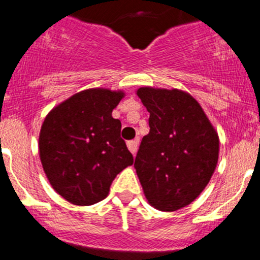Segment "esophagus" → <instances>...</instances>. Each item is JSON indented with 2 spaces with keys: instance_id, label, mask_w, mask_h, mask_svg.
I'll list each match as a JSON object with an SVG mask.
<instances>
[{
  "instance_id": "obj_1",
  "label": "esophagus",
  "mask_w": 260,
  "mask_h": 260,
  "mask_svg": "<svg viewBox=\"0 0 260 260\" xmlns=\"http://www.w3.org/2000/svg\"><path fill=\"white\" fill-rule=\"evenodd\" d=\"M138 145H139V139H134V140L127 141V148L129 150L133 153V155H135L136 150H138Z\"/></svg>"
}]
</instances>
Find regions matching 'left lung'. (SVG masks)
Returning <instances> with one entry per match:
<instances>
[{"label":"left lung","instance_id":"left-lung-1","mask_svg":"<svg viewBox=\"0 0 260 260\" xmlns=\"http://www.w3.org/2000/svg\"><path fill=\"white\" fill-rule=\"evenodd\" d=\"M149 130L134 167L149 204L176 211L200 196L218 159V136L199 102L179 89L141 87Z\"/></svg>","mask_w":260,"mask_h":260}]
</instances>
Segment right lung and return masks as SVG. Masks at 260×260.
<instances>
[{
  "mask_svg": "<svg viewBox=\"0 0 260 260\" xmlns=\"http://www.w3.org/2000/svg\"><path fill=\"white\" fill-rule=\"evenodd\" d=\"M122 92L87 89L49 112L39 138L40 159L53 188L67 201L89 206L106 199L115 177L134 163L112 110Z\"/></svg>",
  "mask_w": 260,
  "mask_h": 260,
  "instance_id": "obj_1",
  "label": "right lung"
}]
</instances>
